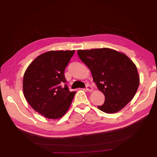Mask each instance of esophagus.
Instances as JSON below:
<instances>
[{
	"label": "esophagus",
	"instance_id": "1",
	"mask_svg": "<svg viewBox=\"0 0 157 157\" xmlns=\"http://www.w3.org/2000/svg\"><path fill=\"white\" fill-rule=\"evenodd\" d=\"M86 91H89V92L92 91H93L92 86H91L90 84H86Z\"/></svg>",
	"mask_w": 157,
	"mask_h": 157
}]
</instances>
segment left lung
<instances>
[{
  "mask_svg": "<svg viewBox=\"0 0 157 157\" xmlns=\"http://www.w3.org/2000/svg\"><path fill=\"white\" fill-rule=\"evenodd\" d=\"M78 55L91 71L94 82L104 94L103 112H118L136 94L139 76L136 65L123 53L109 48L79 50Z\"/></svg>",
  "mask_w": 157,
  "mask_h": 157,
  "instance_id": "left-lung-1",
  "label": "left lung"
}]
</instances>
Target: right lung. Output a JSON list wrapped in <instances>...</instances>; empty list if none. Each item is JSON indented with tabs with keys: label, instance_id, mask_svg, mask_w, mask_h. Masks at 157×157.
<instances>
[{
	"label": "right lung",
	"instance_id": "right-lung-1",
	"mask_svg": "<svg viewBox=\"0 0 157 157\" xmlns=\"http://www.w3.org/2000/svg\"><path fill=\"white\" fill-rule=\"evenodd\" d=\"M75 50H52L37 57L26 69L23 90L34 110L49 119L62 117L76 92L65 83L64 71Z\"/></svg>",
	"mask_w": 157,
	"mask_h": 157
}]
</instances>
